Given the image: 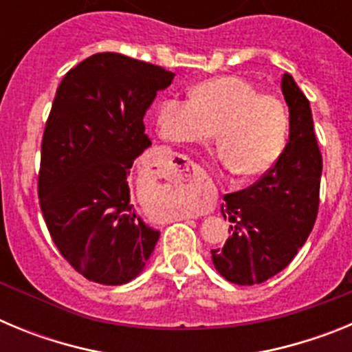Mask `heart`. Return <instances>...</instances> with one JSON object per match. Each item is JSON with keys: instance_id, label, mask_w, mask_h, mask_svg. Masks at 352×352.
I'll list each match as a JSON object with an SVG mask.
<instances>
[{"instance_id": "1", "label": "heart", "mask_w": 352, "mask_h": 352, "mask_svg": "<svg viewBox=\"0 0 352 352\" xmlns=\"http://www.w3.org/2000/svg\"><path fill=\"white\" fill-rule=\"evenodd\" d=\"M157 129L166 141L204 144L217 130L227 167L245 178L270 173L289 142L291 116L280 98L261 95L236 76L204 80L192 98L170 95L158 104Z\"/></svg>"}]
</instances>
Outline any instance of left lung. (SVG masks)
Instances as JSON below:
<instances>
[{
	"instance_id": "left-lung-1",
	"label": "left lung",
	"mask_w": 352,
	"mask_h": 352,
	"mask_svg": "<svg viewBox=\"0 0 352 352\" xmlns=\"http://www.w3.org/2000/svg\"><path fill=\"white\" fill-rule=\"evenodd\" d=\"M291 116L280 160L245 190L223 195V219L232 223L222 248L211 250L214 268L238 285L263 284L280 273L307 241L319 210L322 157L310 102L292 76L282 77Z\"/></svg>"
}]
</instances>
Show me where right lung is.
<instances>
[{
    "label": "right lung",
    "mask_w": 352,
    "mask_h": 352,
    "mask_svg": "<svg viewBox=\"0 0 352 352\" xmlns=\"http://www.w3.org/2000/svg\"><path fill=\"white\" fill-rule=\"evenodd\" d=\"M173 72L98 52L67 72L42 139L38 199L52 241L88 280H133L160 232L130 203L133 160L151 146L144 114Z\"/></svg>",
    "instance_id": "1"
}]
</instances>
